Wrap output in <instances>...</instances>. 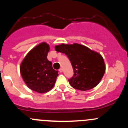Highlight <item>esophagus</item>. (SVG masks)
I'll use <instances>...</instances> for the list:
<instances>
[{
  "mask_svg": "<svg viewBox=\"0 0 128 128\" xmlns=\"http://www.w3.org/2000/svg\"><path fill=\"white\" fill-rule=\"evenodd\" d=\"M59 72H61V73H62V72H63V68H60L59 69Z\"/></svg>",
  "mask_w": 128,
  "mask_h": 128,
  "instance_id": "34e87169",
  "label": "esophagus"
}]
</instances>
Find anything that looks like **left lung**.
Instances as JSON below:
<instances>
[{"instance_id": "8db88e82", "label": "left lung", "mask_w": 128, "mask_h": 128, "mask_svg": "<svg viewBox=\"0 0 128 128\" xmlns=\"http://www.w3.org/2000/svg\"><path fill=\"white\" fill-rule=\"evenodd\" d=\"M55 49L66 55L72 64L74 75L68 79L71 86L85 91L99 84L105 72L104 62L100 54L78 44H62Z\"/></svg>"}]
</instances>
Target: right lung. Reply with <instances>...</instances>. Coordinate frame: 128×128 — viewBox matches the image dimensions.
<instances>
[{
  "mask_svg": "<svg viewBox=\"0 0 128 128\" xmlns=\"http://www.w3.org/2000/svg\"><path fill=\"white\" fill-rule=\"evenodd\" d=\"M49 46L42 43L32 48L20 65V73L29 88L38 93H45L52 89L58 76L53 69L52 62L47 60Z\"/></svg>",
  "mask_w": 128,
  "mask_h": 128,
  "instance_id": "add662e5",
  "label": "right lung"
}]
</instances>
